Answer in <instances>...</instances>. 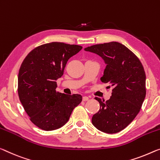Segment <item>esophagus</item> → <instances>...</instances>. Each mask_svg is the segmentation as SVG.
<instances>
[{"mask_svg": "<svg viewBox=\"0 0 160 160\" xmlns=\"http://www.w3.org/2000/svg\"><path fill=\"white\" fill-rule=\"evenodd\" d=\"M88 97H83V102H86V101H88Z\"/></svg>", "mask_w": 160, "mask_h": 160, "instance_id": "esophagus-1", "label": "esophagus"}]
</instances>
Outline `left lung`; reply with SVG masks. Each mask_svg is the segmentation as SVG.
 <instances>
[{
  "label": "left lung",
  "instance_id": "1",
  "mask_svg": "<svg viewBox=\"0 0 160 160\" xmlns=\"http://www.w3.org/2000/svg\"><path fill=\"white\" fill-rule=\"evenodd\" d=\"M85 51L100 56L107 66L102 82L112 93L107 101L95 97L100 109L92 117V124L103 132L117 133L128 126L141 109L146 97V74L139 58L118 42L96 44Z\"/></svg>",
  "mask_w": 160,
  "mask_h": 160
}]
</instances>
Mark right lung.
Segmentation results:
<instances>
[{
  "mask_svg": "<svg viewBox=\"0 0 160 160\" xmlns=\"http://www.w3.org/2000/svg\"><path fill=\"white\" fill-rule=\"evenodd\" d=\"M82 46L62 42L45 43L33 49L22 62L18 72V94L31 122L45 131L63 126L76 107L80 94L56 91L68 60Z\"/></svg>",
  "mask_w": 160,
  "mask_h": 160,
  "instance_id": "obj_1",
  "label": "right lung"
}]
</instances>
